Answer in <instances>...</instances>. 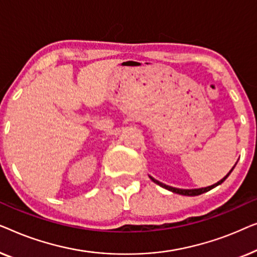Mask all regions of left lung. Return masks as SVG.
Listing matches in <instances>:
<instances>
[{
  "instance_id": "left-lung-1",
  "label": "left lung",
  "mask_w": 257,
  "mask_h": 257,
  "mask_svg": "<svg viewBox=\"0 0 257 257\" xmlns=\"http://www.w3.org/2000/svg\"><path fill=\"white\" fill-rule=\"evenodd\" d=\"M234 168H235V165L233 166V169H234ZM233 169L230 170V171H229L228 173H227V175H226L225 177H223V178H222L221 180H219L218 183L213 184V185H211V186H207V187H201V189H192V190L177 189V187H172V186L165 185V184L161 183V182H158V180H156V179H155V178H153V177H151V176H149V177H150V179L153 180L154 183H156V184H157V185H160V186H162V187H164V189L169 190V191H171V192H173V193H178V194H182V196H190V197H194V196H199V194H202V193L207 192V191L212 190V189H214L215 186H218V185H220V184H222V183L225 182V180H226L227 177H228V176L230 175V172L233 171Z\"/></svg>"
}]
</instances>
